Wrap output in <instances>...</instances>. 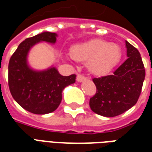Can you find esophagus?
I'll return each instance as SVG.
<instances>
[{
	"instance_id": "34e87169",
	"label": "esophagus",
	"mask_w": 152,
	"mask_h": 152,
	"mask_svg": "<svg viewBox=\"0 0 152 152\" xmlns=\"http://www.w3.org/2000/svg\"><path fill=\"white\" fill-rule=\"evenodd\" d=\"M86 80V77L85 76H83V75H80L78 74L77 76H76V80L78 81V82H81L83 80Z\"/></svg>"
}]
</instances>
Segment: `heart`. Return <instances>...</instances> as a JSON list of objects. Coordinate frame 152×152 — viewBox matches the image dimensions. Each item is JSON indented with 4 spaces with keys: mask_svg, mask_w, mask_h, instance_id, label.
I'll list each match as a JSON object with an SVG mask.
<instances>
[{
    "mask_svg": "<svg viewBox=\"0 0 152 152\" xmlns=\"http://www.w3.org/2000/svg\"><path fill=\"white\" fill-rule=\"evenodd\" d=\"M71 55L76 61L88 62L92 73L102 75L120 62L122 53L117 44L97 39L74 45L71 49Z\"/></svg>",
    "mask_w": 152,
    "mask_h": 152,
    "instance_id": "obj_1",
    "label": "heart"
}]
</instances>
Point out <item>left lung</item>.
<instances>
[{"label":"left lung","mask_w":152,"mask_h":152,"mask_svg":"<svg viewBox=\"0 0 152 152\" xmlns=\"http://www.w3.org/2000/svg\"><path fill=\"white\" fill-rule=\"evenodd\" d=\"M128 58L112 75L94 78L97 91L89 99L96 114L113 117L137 103L145 79V68L138 50L125 41Z\"/></svg>","instance_id":"8db88e82"}]
</instances>
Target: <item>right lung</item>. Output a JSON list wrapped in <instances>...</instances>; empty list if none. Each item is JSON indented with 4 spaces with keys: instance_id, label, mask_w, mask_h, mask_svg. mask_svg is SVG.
<instances>
[{
    "instance_id": "1",
    "label": "right lung",
    "mask_w": 152,
    "mask_h": 152,
    "mask_svg": "<svg viewBox=\"0 0 152 152\" xmlns=\"http://www.w3.org/2000/svg\"><path fill=\"white\" fill-rule=\"evenodd\" d=\"M56 33L45 31L23 40L9 62L8 84L12 97L23 108L33 114H48L55 111L62 101L66 86L76 81V75L63 76L55 67L35 71L28 64V53L40 41L54 44Z\"/></svg>"
}]
</instances>
